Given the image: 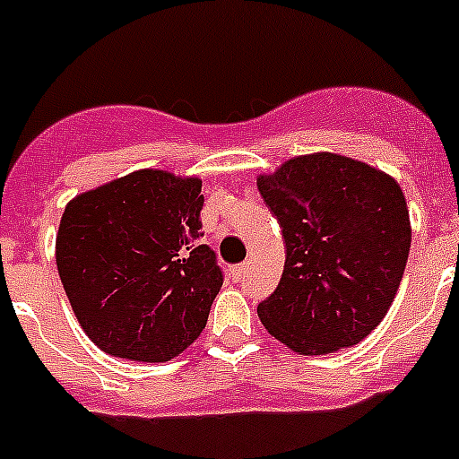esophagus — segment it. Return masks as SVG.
Segmentation results:
<instances>
[{
	"label": "esophagus",
	"instance_id": "esophagus-1",
	"mask_svg": "<svg viewBox=\"0 0 459 459\" xmlns=\"http://www.w3.org/2000/svg\"><path fill=\"white\" fill-rule=\"evenodd\" d=\"M247 271V264H237V266H232V280H241L243 275H246Z\"/></svg>",
	"mask_w": 459,
	"mask_h": 459
}]
</instances>
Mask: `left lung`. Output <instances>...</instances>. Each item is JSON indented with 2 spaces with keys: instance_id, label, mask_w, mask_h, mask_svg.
Segmentation results:
<instances>
[{
  "instance_id": "obj_1",
  "label": "left lung",
  "mask_w": 459,
  "mask_h": 459,
  "mask_svg": "<svg viewBox=\"0 0 459 459\" xmlns=\"http://www.w3.org/2000/svg\"><path fill=\"white\" fill-rule=\"evenodd\" d=\"M287 243L264 327L300 355H325L371 334L410 255L405 195L389 175L339 154L287 161L257 182Z\"/></svg>"
}]
</instances>
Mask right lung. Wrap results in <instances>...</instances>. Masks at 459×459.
<instances>
[{
  "label": "right lung",
  "mask_w": 459,
  "mask_h": 459,
  "mask_svg": "<svg viewBox=\"0 0 459 459\" xmlns=\"http://www.w3.org/2000/svg\"><path fill=\"white\" fill-rule=\"evenodd\" d=\"M200 179L138 170L63 212L58 275L83 332L108 355L168 361L207 325L225 275L200 243Z\"/></svg>",
  "instance_id": "add662e5"
}]
</instances>
